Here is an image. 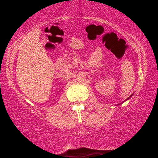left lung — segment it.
<instances>
[{
    "label": "left lung",
    "mask_w": 158,
    "mask_h": 158,
    "mask_svg": "<svg viewBox=\"0 0 158 158\" xmlns=\"http://www.w3.org/2000/svg\"><path fill=\"white\" fill-rule=\"evenodd\" d=\"M132 95H133V94H132V95H131L130 96V97H129V98H127L126 99V100H125V101H123V102H121V103H119V104H118V105H116V106H118V105H121V104H122V103H123V102H125V101H126V100H129V99H130V98H131V97H132Z\"/></svg>",
    "instance_id": "left-lung-1"
}]
</instances>
